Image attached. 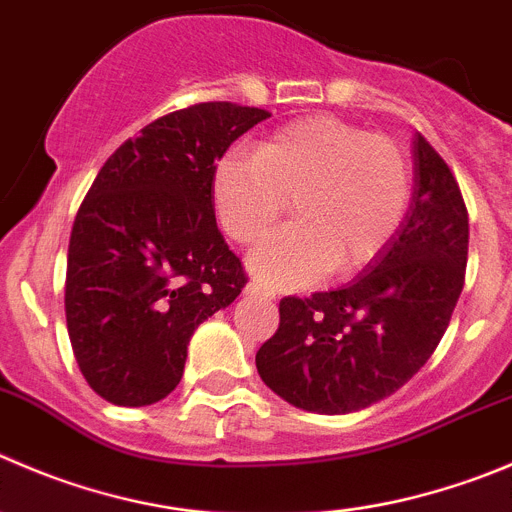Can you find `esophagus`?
Here are the masks:
<instances>
[{"instance_id": "34e87169", "label": "esophagus", "mask_w": 512, "mask_h": 512, "mask_svg": "<svg viewBox=\"0 0 512 512\" xmlns=\"http://www.w3.org/2000/svg\"><path fill=\"white\" fill-rule=\"evenodd\" d=\"M246 294H251V296H261V299H274L276 291H274V289H269V286L259 284V281H251V284L246 286Z\"/></svg>"}]
</instances>
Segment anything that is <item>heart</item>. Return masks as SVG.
I'll return each mask as SVG.
<instances>
[{"instance_id": "heart-1", "label": "heart", "mask_w": 512, "mask_h": 512, "mask_svg": "<svg viewBox=\"0 0 512 512\" xmlns=\"http://www.w3.org/2000/svg\"><path fill=\"white\" fill-rule=\"evenodd\" d=\"M410 196V158L397 140L326 115L284 125L253 148V158H226L213 170L218 223L246 246L264 238L294 198V226L248 256L256 279L286 289L372 264Z\"/></svg>"}]
</instances>
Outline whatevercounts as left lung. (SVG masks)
Returning <instances> with one entry per match:
<instances>
[{
	"mask_svg": "<svg viewBox=\"0 0 512 512\" xmlns=\"http://www.w3.org/2000/svg\"><path fill=\"white\" fill-rule=\"evenodd\" d=\"M412 153V201L384 251L342 289L281 299L279 329L256 352L266 387L299 410L347 415L389 397L450 324L465 284L467 208L420 133Z\"/></svg>",
	"mask_w": 512,
	"mask_h": 512,
	"instance_id": "1",
	"label": "left lung"
}]
</instances>
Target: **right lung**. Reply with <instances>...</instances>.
Segmentation results:
<instances>
[{"mask_svg":"<svg viewBox=\"0 0 512 512\" xmlns=\"http://www.w3.org/2000/svg\"><path fill=\"white\" fill-rule=\"evenodd\" d=\"M266 118L198 102L145 125L97 173L72 223L65 314L77 367L107 402L168 397L198 324L246 286L216 226L213 170Z\"/></svg>","mask_w":512,"mask_h":512,"instance_id":"1","label":"right lung"}]
</instances>
